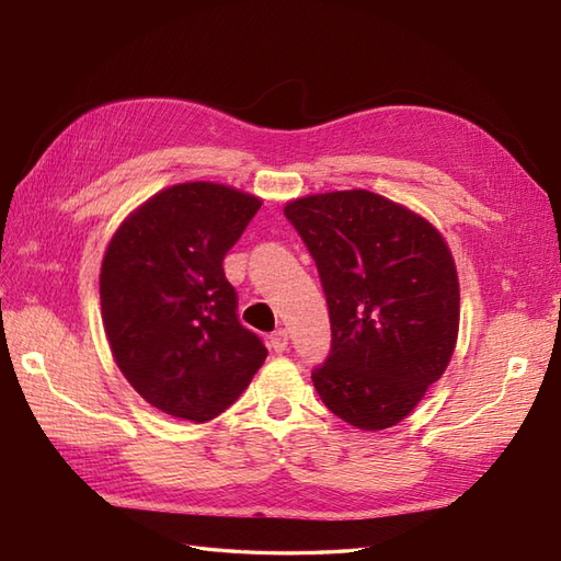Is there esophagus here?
I'll return each instance as SVG.
<instances>
[{
    "mask_svg": "<svg viewBox=\"0 0 561 561\" xmlns=\"http://www.w3.org/2000/svg\"><path fill=\"white\" fill-rule=\"evenodd\" d=\"M270 347H272L274 352H277V354L287 352V347H289V332H287V330L272 332V335H270Z\"/></svg>",
    "mask_w": 561,
    "mask_h": 561,
    "instance_id": "esophagus-1",
    "label": "esophagus"
}]
</instances>
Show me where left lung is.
<instances>
[{
  "label": "left lung",
  "instance_id": "1",
  "mask_svg": "<svg viewBox=\"0 0 561 561\" xmlns=\"http://www.w3.org/2000/svg\"><path fill=\"white\" fill-rule=\"evenodd\" d=\"M323 282L332 347L313 371L325 408L364 432L396 426L444 376L456 350L460 287L446 238L368 190L287 202Z\"/></svg>",
  "mask_w": 561,
  "mask_h": 561
}]
</instances>
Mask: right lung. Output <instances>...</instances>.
Returning <instances> with one entry per match:
<instances>
[{
  "label": "right lung",
  "mask_w": 561,
  "mask_h": 561,
  "mask_svg": "<svg viewBox=\"0 0 561 561\" xmlns=\"http://www.w3.org/2000/svg\"><path fill=\"white\" fill-rule=\"evenodd\" d=\"M262 199L221 183H178L117 226L101 265V316L113 359L151 408L209 422L267 356L236 316L224 255Z\"/></svg>",
  "instance_id": "1"
}]
</instances>
